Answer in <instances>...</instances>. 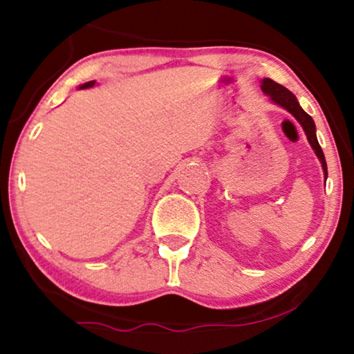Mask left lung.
<instances>
[{
  "mask_svg": "<svg viewBox=\"0 0 354 354\" xmlns=\"http://www.w3.org/2000/svg\"><path fill=\"white\" fill-rule=\"evenodd\" d=\"M261 88H263L266 95L270 96V100H272L274 103H277L279 106H282V108L287 109L288 113L292 114L299 124H301L303 130L306 132L309 143H311L313 149L316 151L317 158L321 159L324 174H326V178H327V162H326V158H324V151H322L321 145H319V142H317L316 125H314V120L311 115H309L308 113H304V111L301 109V106H299L297 101V96H295L290 90L285 88V86L277 84V82H274L270 79H264Z\"/></svg>",
  "mask_w": 354,
  "mask_h": 354,
  "instance_id": "8db88e82",
  "label": "left lung"
}]
</instances>
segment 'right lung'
Returning <instances> with one entry per match:
<instances>
[{"mask_svg":"<svg viewBox=\"0 0 354 354\" xmlns=\"http://www.w3.org/2000/svg\"><path fill=\"white\" fill-rule=\"evenodd\" d=\"M95 82H86V84H84L80 86V88H90V86H93Z\"/></svg>","mask_w":354,"mask_h":354,"instance_id":"right-lung-1","label":"right lung"}]
</instances>
